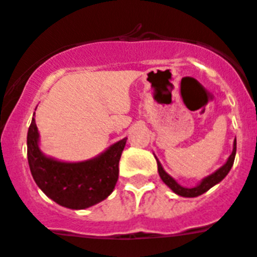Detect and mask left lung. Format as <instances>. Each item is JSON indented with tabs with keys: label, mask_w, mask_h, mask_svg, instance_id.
I'll use <instances>...</instances> for the list:
<instances>
[{
	"label": "left lung",
	"mask_w": 257,
	"mask_h": 257,
	"mask_svg": "<svg viewBox=\"0 0 257 257\" xmlns=\"http://www.w3.org/2000/svg\"><path fill=\"white\" fill-rule=\"evenodd\" d=\"M235 152H237V142L234 140V143H233V152H231V154L229 156V158H228V161L225 162V165L221 166V167H220L219 170H216V171L213 172V174L208 175V176H206L205 179H202L201 183H199L198 185L194 188L181 187L180 184H178V181L175 180L174 178H171V176H170V175L167 174L165 170H163V167H162V165L160 163V161L157 160V158L156 160H157V165H158V172H160V176H161V179H162L163 183H165L166 185H167V187L172 190V192L176 193V194H179V196L189 197V198H192V197H198V196H201V194H203V193H206L208 189H211L213 185L219 184L222 179L225 178L226 175H228V172L230 171L233 163H234Z\"/></svg>",
	"instance_id": "obj_1"
}]
</instances>
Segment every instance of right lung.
I'll return each mask as SVG.
<instances>
[{"instance_id":"right-lung-1","label":"right lung","mask_w":257,"mask_h":257,"mask_svg":"<svg viewBox=\"0 0 257 257\" xmlns=\"http://www.w3.org/2000/svg\"><path fill=\"white\" fill-rule=\"evenodd\" d=\"M38 138L33 117L27 135L29 169L38 188L49 198L63 207L83 210L104 201L113 192L127 138L83 162H61L46 157L38 147Z\"/></svg>"}]
</instances>
